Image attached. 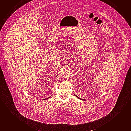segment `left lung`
<instances>
[{
	"mask_svg": "<svg viewBox=\"0 0 131 131\" xmlns=\"http://www.w3.org/2000/svg\"><path fill=\"white\" fill-rule=\"evenodd\" d=\"M75 95V96H76L77 97V98H78L79 99H80V100H82V101H85V100H84V99H81V98H79V97H78V96L77 95Z\"/></svg>",
	"mask_w": 131,
	"mask_h": 131,
	"instance_id": "8db88e82",
	"label": "left lung"
}]
</instances>
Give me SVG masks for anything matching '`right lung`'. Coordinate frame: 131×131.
Listing matches in <instances>:
<instances>
[{"mask_svg":"<svg viewBox=\"0 0 131 131\" xmlns=\"http://www.w3.org/2000/svg\"><path fill=\"white\" fill-rule=\"evenodd\" d=\"M49 97V98H46V99H44V100H46V99H48V98H49V97Z\"/></svg>","mask_w":131,"mask_h":131,"instance_id":"right-lung-1","label":"right lung"}]
</instances>
